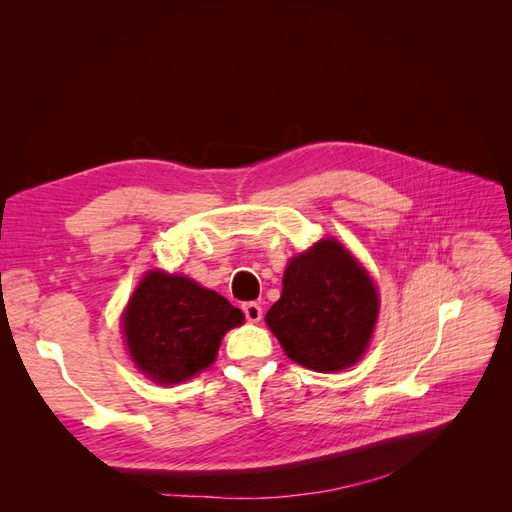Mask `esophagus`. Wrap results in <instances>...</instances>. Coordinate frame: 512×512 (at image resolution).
Masks as SVG:
<instances>
[{
    "label": "esophagus",
    "instance_id": "34e87169",
    "mask_svg": "<svg viewBox=\"0 0 512 512\" xmlns=\"http://www.w3.org/2000/svg\"><path fill=\"white\" fill-rule=\"evenodd\" d=\"M243 314H245V318L250 320V322H260V318H262V307H260V303L250 301V303L243 305Z\"/></svg>",
    "mask_w": 512,
    "mask_h": 512
}]
</instances>
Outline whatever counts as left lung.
<instances>
[{
  "mask_svg": "<svg viewBox=\"0 0 512 512\" xmlns=\"http://www.w3.org/2000/svg\"><path fill=\"white\" fill-rule=\"evenodd\" d=\"M280 301L267 324L288 359L307 369H346L361 359L378 320V292L367 271L335 239L290 258Z\"/></svg>",
  "mask_w": 512,
  "mask_h": 512,
  "instance_id": "8db88e82",
  "label": "left lung"
}]
</instances>
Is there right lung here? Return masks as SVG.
Masks as SVG:
<instances>
[{
	"label": "right lung",
	"instance_id": "add662e5",
	"mask_svg": "<svg viewBox=\"0 0 512 512\" xmlns=\"http://www.w3.org/2000/svg\"><path fill=\"white\" fill-rule=\"evenodd\" d=\"M243 312L190 277L149 271L121 320L132 361L158 384H179L207 369Z\"/></svg>",
	"mask_w": 512,
	"mask_h": 512
}]
</instances>
